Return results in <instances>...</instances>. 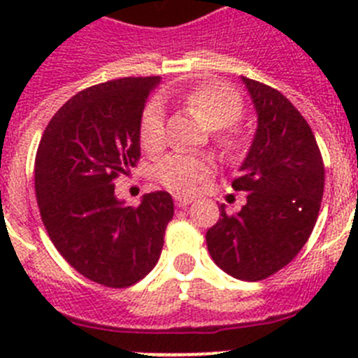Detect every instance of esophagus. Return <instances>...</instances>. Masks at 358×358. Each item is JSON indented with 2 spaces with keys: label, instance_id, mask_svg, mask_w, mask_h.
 I'll use <instances>...</instances> for the list:
<instances>
[{
  "label": "esophagus",
  "instance_id": "obj_1",
  "mask_svg": "<svg viewBox=\"0 0 358 358\" xmlns=\"http://www.w3.org/2000/svg\"><path fill=\"white\" fill-rule=\"evenodd\" d=\"M188 204H192V199L179 197V195H177V197H176V206L177 208H186V206H188Z\"/></svg>",
  "mask_w": 358,
  "mask_h": 358
}]
</instances>
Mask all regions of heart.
Returning <instances> with one entry per match:
<instances>
[{"label": "heart", "instance_id": "obj_1", "mask_svg": "<svg viewBox=\"0 0 358 358\" xmlns=\"http://www.w3.org/2000/svg\"><path fill=\"white\" fill-rule=\"evenodd\" d=\"M182 102L201 122L217 131V145L226 154H236L242 147V140L231 125H235L243 113L242 98L233 90L220 84H202L188 91ZM164 113L157 102L145 107L140 122V141L147 152L163 148ZM213 173V161L206 156L194 154H170L163 157L156 166V179L166 189L179 195L194 194L202 181Z\"/></svg>", "mask_w": 358, "mask_h": 358}]
</instances>
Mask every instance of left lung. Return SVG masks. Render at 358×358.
<instances>
[{"instance_id":"8db88e82","label":"left lung","mask_w":358,"mask_h":358,"mask_svg":"<svg viewBox=\"0 0 358 358\" xmlns=\"http://www.w3.org/2000/svg\"><path fill=\"white\" fill-rule=\"evenodd\" d=\"M242 80L258 129L231 186L248 192V202L236 215L220 206L206 243L224 273L260 281L289 265L312 235L324 192V163L314 132L289 98L258 80Z\"/></svg>"}]
</instances>
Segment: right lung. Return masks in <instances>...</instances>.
<instances>
[{
  "label": "right lung",
  "mask_w": 358,
  "mask_h": 358,
  "mask_svg": "<svg viewBox=\"0 0 358 358\" xmlns=\"http://www.w3.org/2000/svg\"><path fill=\"white\" fill-rule=\"evenodd\" d=\"M159 77L91 85L57 110L36 156V195L55 249L87 280L125 289L156 267L173 217L169 192L140 206L115 195V179L140 159V122Z\"/></svg>",
  "instance_id": "obj_1"
}]
</instances>
